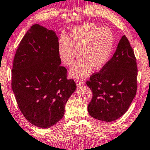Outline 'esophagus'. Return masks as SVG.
<instances>
[{
  "mask_svg": "<svg viewBox=\"0 0 150 150\" xmlns=\"http://www.w3.org/2000/svg\"><path fill=\"white\" fill-rule=\"evenodd\" d=\"M76 83H77V86L80 87V86L84 85V81L81 79H76Z\"/></svg>",
  "mask_w": 150,
  "mask_h": 150,
  "instance_id": "obj_1",
  "label": "esophagus"
}]
</instances>
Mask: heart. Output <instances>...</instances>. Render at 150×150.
Segmentation results:
<instances>
[{"instance_id":"heart-1","label":"heart","mask_w":150,"mask_h":150,"mask_svg":"<svg viewBox=\"0 0 150 150\" xmlns=\"http://www.w3.org/2000/svg\"><path fill=\"white\" fill-rule=\"evenodd\" d=\"M115 37L110 29L95 24L75 26L69 37L62 35L58 41V55L62 62L71 66L79 51L78 59L70 71L73 77L81 79L92 69L103 68L108 62L114 47Z\"/></svg>"}]
</instances>
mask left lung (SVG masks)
Masks as SVG:
<instances>
[{
    "mask_svg": "<svg viewBox=\"0 0 150 150\" xmlns=\"http://www.w3.org/2000/svg\"><path fill=\"white\" fill-rule=\"evenodd\" d=\"M137 66L134 51L125 35L111 59L86 84L92 92L88 113L92 117L112 122L129 108L137 89Z\"/></svg>",
    "mask_w": 150,
    "mask_h": 150,
    "instance_id": "1",
    "label": "left lung"
}]
</instances>
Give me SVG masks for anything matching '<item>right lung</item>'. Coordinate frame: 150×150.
Segmentation results:
<instances>
[{
  "mask_svg": "<svg viewBox=\"0 0 150 150\" xmlns=\"http://www.w3.org/2000/svg\"><path fill=\"white\" fill-rule=\"evenodd\" d=\"M54 31L34 24L21 40L13 59L11 88L20 110L37 127L49 128L62 119L76 89L60 66Z\"/></svg>",
  "mask_w": 150,
  "mask_h": 150,
  "instance_id": "1",
  "label": "right lung"
}]
</instances>
